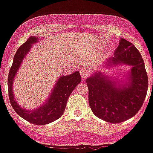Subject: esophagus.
<instances>
[{
    "label": "esophagus",
    "instance_id": "34e87169",
    "mask_svg": "<svg viewBox=\"0 0 153 153\" xmlns=\"http://www.w3.org/2000/svg\"><path fill=\"white\" fill-rule=\"evenodd\" d=\"M80 74H81L82 78L83 79H86L89 74H90V71L86 67H83L80 69Z\"/></svg>",
    "mask_w": 153,
    "mask_h": 153
}]
</instances>
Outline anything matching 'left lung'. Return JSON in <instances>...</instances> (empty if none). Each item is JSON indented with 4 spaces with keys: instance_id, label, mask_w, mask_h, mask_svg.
I'll return each mask as SVG.
<instances>
[{
    "instance_id": "left-lung-1",
    "label": "left lung",
    "mask_w": 153,
    "mask_h": 153,
    "mask_svg": "<svg viewBox=\"0 0 153 153\" xmlns=\"http://www.w3.org/2000/svg\"><path fill=\"white\" fill-rule=\"evenodd\" d=\"M114 55L105 65L108 67L130 66L127 79L121 81L120 77H115L113 79L99 71L87 78L86 82L89 104L94 114L116 124L131 118L140 110L147 94L149 80L142 56L132 43L121 39Z\"/></svg>"
}]
</instances>
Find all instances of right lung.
<instances>
[{"mask_svg": "<svg viewBox=\"0 0 153 153\" xmlns=\"http://www.w3.org/2000/svg\"><path fill=\"white\" fill-rule=\"evenodd\" d=\"M38 40L39 39L37 37L31 36L16 51L8 74V91L10 103L16 114L25 120L29 121L30 123L42 126L51 123L62 116L67 105L68 98L77 85L81 82V76L79 71H77L69 75L59 77L55 86L53 87L52 92L44 104L37 109L32 110L21 108L16 101L13 93V80L23 60L32 48V45L37 43Z\"/></svg>", "mask_w": 153, "mask_h": 153, "instance_id": "right-lung-1", "label": "right lung"}]
</instances>
